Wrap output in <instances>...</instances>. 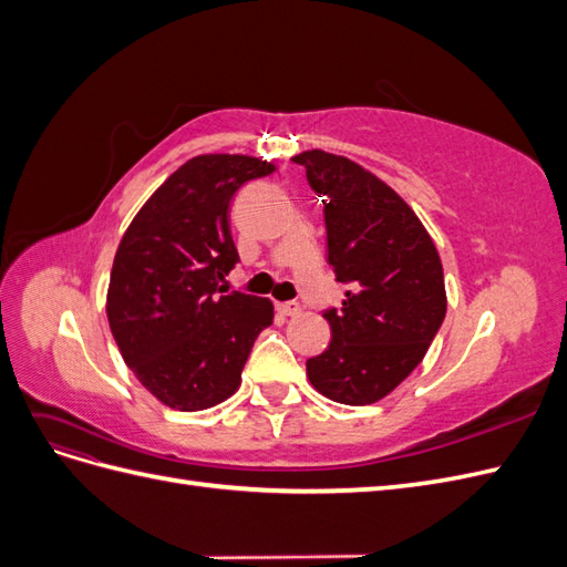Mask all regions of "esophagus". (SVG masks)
Segmentation results:
<instances>
[{"mask_svg": "<svg viewBox=\"0 0 567 567\" xmlns=\"http://www.w3.org/2000/svg\"><path fill=\"white\" fill-rule=\"evenodd\" d=\"M277 310H279V315H284V317H298V315L302 312V307H300V302L288 300V302H279Z\"/></svg>", "mask_w": 567, "mask_h": 567, "instance_id": "esophagus-1", "label": "esophagus"}]
</instances>
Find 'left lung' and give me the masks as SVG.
I'll return each instance as SVG.
<instances>
[{"label": "left lung", "instance_id": "left-lung-1", "mask_svg": "<svg viewBox=\"0 0 567 567\" xmlns=\"http://www.w3.org/2000/svg\"><path fill=\"white\" fill-rule=\"evenodd\" d=\"M296 163L323 203L329 265L350 284L340 310H323L331 342L307 359V375L329 400L373 404L421 364L440 331V255L414 210L362 165L323 151Z\"/></svg>", "mask_w": 567, "mask_h": 567}]
</instances>
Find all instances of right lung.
I'll return each mask as SVG.
<instances>
[{"label":"right lung","instance_id":"obj_1","mask_svg":"<svg viewBox=\"0 0 567 567\" xmlns=\"http://www.w3.org/2000/svg\"><path fill=\"white\" fill-rule=\"evenodd\" d=\"M274 165L250 156H196L136 213L117 246L106 312L125 364L163 404L210 409L241 385L274 305L219 281L238 262L234 194Z\"/></svg>","mask_w":567,"mask_h":567}]
</instances>
